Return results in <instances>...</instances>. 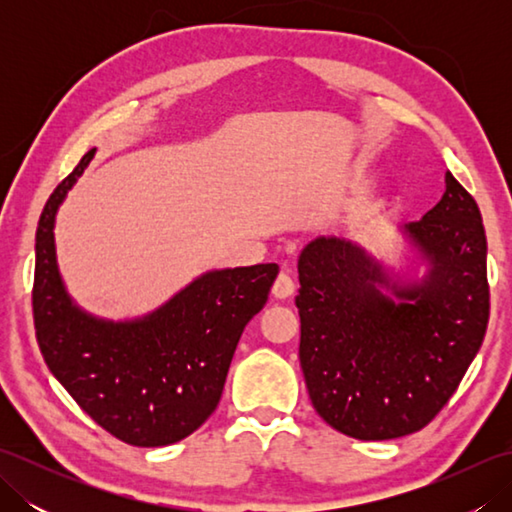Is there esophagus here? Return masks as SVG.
<instances>
[{
  "label": "esophagus",
  "mask_w": 512,
  "mask_h": 512,
  "mask_svg": "<svg viewBox=\"0 0 512 512\" xmlns=\"http://www.w3.org/2000/svg\"><path fill=\"white\" fill-rule=\"evenodd\" d=\"M292 295H295V279L286 273H281L273 284V297L275 299H290Z\"/></svg>",
  "instance_id": "34e87169"
}]
</instances>
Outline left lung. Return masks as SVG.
Returning a JSON list of instances; mask_svg holds the SVG:
<instances>
[{
    "label": "left lung",
    "instance_id": "left-lung-1",
    "mask_svg": "<svg viewBox=\"0 0 512 512\" xmlns=\"http://www.w3.org/2000/svg\"><path fill=\"white\" fill-rule=\"evenodd\" d=\"M442 200L400 226L405 266L345 237L299 255V361L312 407L356 440H394L438 416L488 325L480 209L447 171ZM423 275H419V268Z\"/></svg>",
    "mask_w": 512,
    "mask_h": 512
}]
</instances>
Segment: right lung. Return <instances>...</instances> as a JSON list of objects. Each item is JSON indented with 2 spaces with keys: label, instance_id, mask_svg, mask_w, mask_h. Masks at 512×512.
Returning <instances> with one entry per match:
<instances>
[{
  "label": "right lung",
  "instance_id": "obj_1",
  "mask_svg": "<svg viewBox=\"0 0 512 512\" xmlns=\"http://www.w3.org/2000/svg\"><path fill=\"white\" fill-rule=\"evenodd\" d=\"M94 154L81 158L39 217L37 343L52 376L96 424L134 447H167L215 411L239 336L266 306L279 266L209 270L136 319H103L76 306L59 270L54 222Z\"/></svg>",
  "mask_w": 512,
  "mask_h": 512
}]
</instances>
